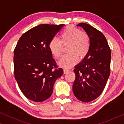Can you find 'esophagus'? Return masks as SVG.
<instances>
[{
  "mask_svg": "<svg viewBox=\"0 0 124 124\" xmlns=\"http://www.w3.org/2000/svg\"><path fill=\"white\" fill-rule=\"evenodd\" d=\"M69 71V69H64V73H68Z\"/></svg>",
  "mask_w": 124,
  "mask_h": 124,
  "instance_id": "34e87169",
  "label": "esophagus"
}]
</instances>
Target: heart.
Masks as SVG:
<instances>
[{
	"mask_svg": "<svg viewBox=\"0 0 124 124\" xmlns=\"http://www.w3.org/2000/svg\"><path fill=\"white\" fill-rule=\"evenodd\" d=\"M64 46H68L69 54L63 56L59 60L61 67L68 68L76 65L79 57L83 59L87 55L90 49V38L86 32L73 26H68L60 35V40L52 38L49 42L48 47L51 52L56 58L59 59L62 54Z\"/></svg>",
	"mask_w": 124,
	"mask_h": 124,
	"instance_id": "b5f03b06",
	"label": "heart"
}]
</instances>
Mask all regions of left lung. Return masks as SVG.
Here are the masks:
<instances>
[{"label": "left lung", "mask_w": 124, "mask_h": 124, "mask_svg": "<svg viewBox=\"0 0 124 124\" xmlns=\"http://www.w3.org/2000/svg\"><path fill=\"white\" fill-rule=\"evenodd\" d=\"M78 26L89 34L91 46L87 55L74 67L73 91L78 99L87 103L99 97L106 85L111 73V51L101 31L86 23Z\"/></svg>", "instance_id": "8db88e82"}]
</instances>
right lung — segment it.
Returning <instances> with one entry per match:
<instances>
[{
	"instance_id": "obj_1",
	"label": "right lung",
	"mask_w": 124,
	"mask_h": 124,
	"mask_svg": "<svg viewBox=\"0 0 124 124\" xmlns=\"http://www.w3.org/2000/svg\"><path fill=\"white\" fill-rule=\"evenodd\" d=\"M64 24H41L23 33L14 50V74L18 87L29 99L45 101L53 92L56 79L63 74L52 57L49 42Z\"/></svg>"
}]
</instances>
